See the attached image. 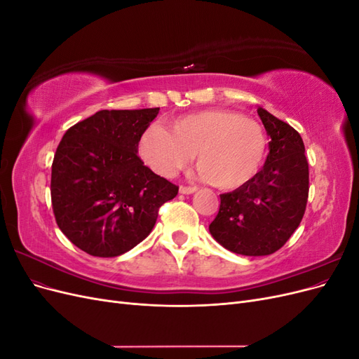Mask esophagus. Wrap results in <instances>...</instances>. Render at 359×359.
I'll use <instances>...</instances> for the list:
<instances>
[{
	"label": "esophagus",
	"mask_w": 359,
	"mask_h": 359,
	"mask_svg": "<svg viewBox=\"0 0 359 359\" xmlns=\"http://www.w3.org/2000/svg\"><path fill=\"white\" fill-rule=\"evenodd\" d=\"M198 191V187H186V186H181L180 187V193L181 194H193Z\"/></svg>",
	"instance_id": "obj_1"
}]
</instances>
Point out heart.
Here are the masks:
<instances>
[{
    "instance_id": "heart-1",
    "label": "heart",
    "mask_w": 359,
    "mask_h": 359,
    "mask_svg": "<svg viewBox=\"0 0 359 359\" xmlns=\"http://www.w3.org/2000/svg\"><path fill=\"white\" fill-rule=\"evenodd\" d=\"M268 139L264 127L243 115L211 109L181 116L170 126L148 127L139 154L157 175L172 178L196 153L199 177L222 190L240 189L262 168Z\"/></svg>"
}]
</instances>
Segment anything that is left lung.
Wrapping results in <instances>:
<instances>
[{
  "label": "left lung",
  "mask_w": 359,
  "mask_h": 359,
  "mask_svg": "<svg viewBox=\"0 0 359 359\" xmlns=\"http://www.w3.org/2000/svg\"><path fill=\"white\" fill-rule=\"evenodd\" d=\"M271 139L264 168L245 186L220 194L210 224L214 240L232 253L268 256L299 226L309 198V163L302 137L287 123L257 107Z\"/></svg>",
  "instance_id": "obj_1"
}]
</instances>
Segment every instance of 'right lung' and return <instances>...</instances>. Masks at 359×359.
I'll use <instances>...</instances> for the list:
<instances>
[{"label":"right lung","instance_id":"obj_1","mask_svg":"<svg viewBox=\"0 0 359 359\" xmlns=\"http://www.w3.org/2000/svg\"><path fill=\"white\" fill-rule=\"evenodd\" d=\"M158 111H99L62 136L52 163V208L61 232L85 253L124 255L177 196L178 187L137 157L140 136Z\"/></svg>","mask_w":359,"mask_h":359}]
</instances>
